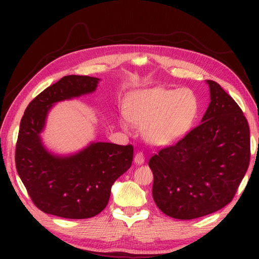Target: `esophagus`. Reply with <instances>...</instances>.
I'll return each mask as SVG.
<instances>
[{
	"label": "esophagus",
	"mask_w": 259,
	"mask_h": 259,
	"mask_svg": "<svg viewBox=\"0 0 259 259\" xmlns=\"http://www.w3.org/2000/svg\"><path fill=\"white\" fill-rule=\"evenodd\" d=\"M135 162H136L137 164H142V163L145 162V155H144V153H142L141 151L136 153V156H135Z\"/></svg>",
	"instance_id": "esophagus-1"
}]
</instances>
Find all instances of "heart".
<instances>
[{
  "label": "heart",
  "instance_id": "1",
  "mask_svg": "<svg viewBox=\"0 0 259 259\" xmlns=\"http://www.w3.org/2000/svg\"><path fill=\"white\" fill-rule=\"evenodd\" d=\"M199 103L189 89L151 88L138 91L131 98L121 126L130 133L131 125L144 126L148 142L155 146H168L180 140L188 133L197 117Z\"/></svg>",
  "mask_w": 259,
  "mask_h": 259
}]
</instances>
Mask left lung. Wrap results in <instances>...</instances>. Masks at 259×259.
I'll list each match as a JSON object with an SVG mask.
<instances>
[{"mask_svg":"<svg viewBox=\"0 0 259 259\" xmlns=\"http://www.w3.org/2000/svg\"><path fill=\"white\" fill-rule=\"evenodd\" d=\"M206 82L210 103L201 123L149 160L153 200L167 216L183 221L228 205L249 166L247 119L217 82Z\"/></svg>","mask_w":259,"mask_h":259,"instance_id":"1","label":"left lung"}]
</instances>
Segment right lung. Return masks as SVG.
Returning a JSON list of instances; mask_svg holds the SVG:
<instances>
[{
    "mask_svg": "<svg viewBox=\"0 0 259 259\" xmlns=\"http://www.w3.org/2000/svg\"><path fill=\"white\" fill-rule=\"evenodd\" d=\"M100 79L67 75L29 103L22 117L15 149L18 174L34 205L69 219L96 216L108 205L113 183L131 167L134 147L91 142L68 156L43 145L41 134L54 104L96 91Z\"/></svg>",
    "mask_w": 259,
    "mask_h": 259,
    "instance_id": "obj_1",
    "label": "right lung"
}]
</instances>
